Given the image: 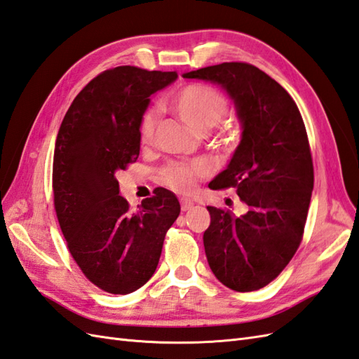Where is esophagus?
Returning <instances> with one entry per match:
<instances>
[{"instance_id": "obj_1", "label": "esophagus", "mask_w": 359, "mask_h": 359, "mask_svg": "<svg viewBox=\"0 0 359 359\" xmlns=\"http://www.w3.org/2000/svg\"><path fill=\"white\" fill-rule=\"evenodd\" d=\"M194 201L189 200V198H182L180 200V206H182V210L183 212H187V210H191L192 208H194Z\"/></svg>"}]
</instances>
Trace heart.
I'll return each instance as SVG.
<instances>
[{
  "mask_svg": "<svg viewBox=\"0 0 359 359\" xmlns=\"http://www.w3.org/2000/svg\"><path fill=\"white\" fill-rule=\"evenodd\" d=\"M171 107L183 123L188 124L198 135H208L214 127L222 124L229 112V103L223 94L203 85L183 88L172 98ZM156 130L154 110H147L140 121V141L147 145L153 140ZM206 168L201 163H171L162 171L165 185L179 192H189L196 180L203 176Z\"/></svg>",
  "mask_w": 359,
  "mask_h": 359,
  "instance_id": "b5f03b06",
  "label": "heart"
}]
</instances>
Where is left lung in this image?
Instances as JSON below:
<instances>
[{"mask_svg":"<svg viewBox=\"0 0 359 359\" xmlns=\"http://www.w3.org/2000/svg\"><path fill=\"white\" fill-rule=\"evenodd\" d=\"M210 81L233 101L240 145L210 189L236 188L247 212L208 206L205 253L215 278L247 292L269 285L299 249L314 188L308 135L291 95L249 63L226 62L182 74Z\"/></svg>","mask_w":359,"mask_h":359,"instance_id":"obj_1","label":"left lung"}]
</instances>
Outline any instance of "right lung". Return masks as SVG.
<instances>
[{"mask_svg": "<svg viewBox=\"0 0 359 359\" xmlns=\"http://www.w3.org/2000/svg\"><path fill=\"white\" fill-rule=\"evenodd\" d=\"M177 72L118 67L80 90L60 124L53 162L54 208L72 258L110 294H128L154 274L162 245L180 214L161 188L132 212L116 172L140 156V121L150 97Z\"/></svg>", "mask_w": 359, "mask_h": 359, "instance_id": "1", "label": "right lung"}]
</instances>
